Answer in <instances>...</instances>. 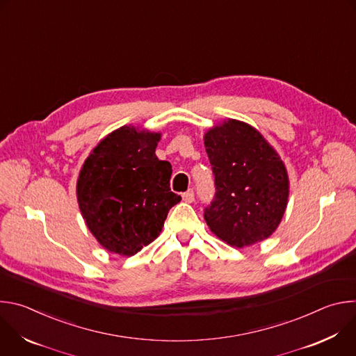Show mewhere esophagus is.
<instances>
[{
    "label": "esophagus",
    "mask_w": 356,
    "mask_h": 356,
    "mask_svg": "<svg viewBox=\"0 0 356 356\" xmlns=\"http://www.w3.org/2000/svg\"><path fill=\"white\" fill-rule=\"evenodd\" d=\"M181 197H183V201H186V202H193V201H194V191H193V190H187L186 193L181 194Z\"/></svg>",
    "instance_id": "34e87169"
}]
</instances>
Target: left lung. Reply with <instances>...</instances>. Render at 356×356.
Segmentation results:
<instances>
[{
	"mask_svg": "<svg viewBox=\"0 0 356 356\" xmlns=\"http://www.w3.org/2000/svg\"><path fill=\"white\" fill-rule=\"evenodd\" d=\"M216 176V198L204 220L235 248L268 239L279 227L290 193L284 162L266 138L239 120H224L204 134Z\"/></svg>",
	"mask_w": 356,
	"mask_h": 356,
	"instance_id": "left-lung-1",
	"label": "left lung"
}]
</instances>
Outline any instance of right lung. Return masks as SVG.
I'll list each match as a JSON object with an SVG mask.
<instances>
[{
    "label": "right lung",
    "instance_id": "add662e5",
    "mask_svg": "<svg viewBox=\"0 0 356 356\" xmlns=\"http://www.w3.org/2000/svg\"><path fill=\"white\" fill-rule=\"evenodd\" d=\"M162 134L124 125L84 161L76 194L83 220L111 253L132 257L162 232L181 197L170 191L172 166L155 150Z\"/></svg>",
    "mask_w": 356,
    "mask_h": 356
}]
</instances>
